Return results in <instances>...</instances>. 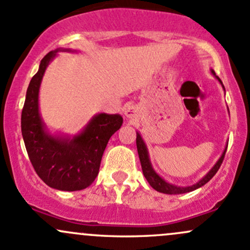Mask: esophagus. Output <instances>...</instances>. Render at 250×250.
<instances>
[{"mask_svg":"<svg viewBox=\"0 0 250 250\" xmlns=\"http://www.w3.org/2000/svg\"><path fill=\"white\" fill-rule=\"evenodd\" d=\"M123 114H125V116L127 117L128 120L133 121L135 120L136 116H138V109H136L134 105H127V106H125Z\"/></svg>","mask_w":250,"mask_h":250,"instance_id":"1","label":"esophagus"}]
</instances>
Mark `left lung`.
I'll return each instance as SVG.
<instances>
[{"mask_svg":"<svg viewBox=\"0 0 250 250\" xmlns=\"http://www.w3.org/2000/svg\"><path fill=\"white\" fill-rule=\"evenodd\" d=\"M211 73L213 74V77L217 79L218 81H219L220 85L223 86V88H224V85H223L222 80H220V79L218 78L217 75H215L213 69H211ZM224 91H225V88H224ZM228 110H229V107H228ZM136 148H138V154H139V158H140L141 169H143L144 176H145V178L147 180V182L149 183V186H151V187L153 189H156L157 191H159V193L175 195V194L189 193V191H193V190H195V189L200 188V187H202V186L206 185V183L208 182V181L211 180L212 177H213L215 173H217L218 170H219L220 165H222V163H223V159H224V156H225V152H227L228 145L225 146V148H224V151H223L222 156H220L219 159L215 162V164L213 165V167L209 169V171L207 172L206 175L204 176V177L200 178L198 182L194 183V185H191V186H176V185H172V183L165 181L164 178L162 177V176L158 175V173L156 172V170H154L153 167H152L151 160H149L148 149H147L145 141H144L143 136H141V134L139 132H136Z\"/></svg>","mask_w":250,"mask_h":250,"instance_id":"1","label":"left lung"}]
</instances>
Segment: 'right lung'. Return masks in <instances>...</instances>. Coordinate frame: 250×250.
<instances>
[{
	"instance_id": "1",
	"label": "right lung",
	"mask_w": 250,
	"mask_h": 250,
	"mask_svg": "<svg viewBox=\"0 0 250 250\" xmlns=\"http://www.w3.org/2000/svg\"><path fill=\"white\" fill-rule=\"evenodd\" d=\"M61 51L78 52L59 48L42 60L26 92L21 133L31 163L43 182L59 190L75 191L87 188L96 180L107 141L120 129L123 118L101 112L73 136L50 132L39 111V88L49 63Z\"/></svg>"
}]
</instances>
